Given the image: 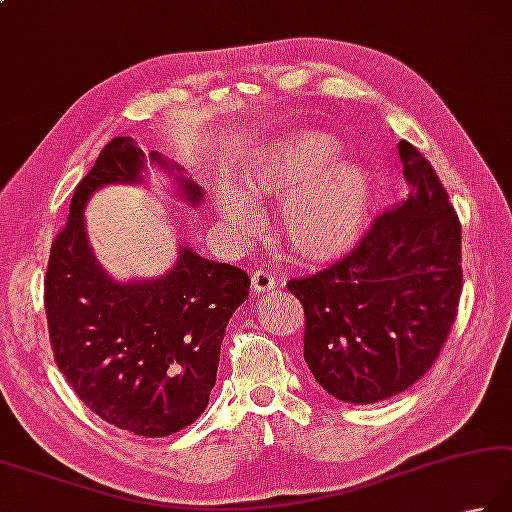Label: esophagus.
Instances as JSON below:
<instances>
[{
    "mask_svg": "<svg viewBox=\"0 0 512 512\" xmlns=\"http://www.w3.org/2000/svg\"><path fill=\"white\" fill-rule=\"evenodd\" d=\"M250 286H253L255 293H268V290L277 286V279L268 270H255L253 277H250Z\"/></svg>",
    "mask_w": 512,
    "mask_h": 512,
    "instance_id": "obj_1",
    "label": "esophagus"
}]
</instances>
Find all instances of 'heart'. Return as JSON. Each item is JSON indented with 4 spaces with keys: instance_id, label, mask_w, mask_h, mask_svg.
Returning a JSON list of instances; mask_svg holds the SVG:
<instances>
[{
    "instance_id": "b5f03b06",
    "label": "heart",
    "mask_w": 512,
    "mask_h": 512,
    "mask_svg": "<svg viewBox=\"0 0 512 512\" xmlns=\"http://www.w3.org/2000/svg\"><path fill=\"white\" fill-rule=\"evenodd\" d=\"M339 146L333 137L299 130L275 139L242 177L244 195L224 186L217 208L237 235L257 226L253 202L286 197L279 208V230L290 248L306 259L346 253L364 233L373 204L366 170L353 162H333Z\"/></svg>"
}]
</instances>
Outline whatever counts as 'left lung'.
<instances>
[{"label": "left lung", "mask_w": 512, "mask_h": 512, "mask_svg": "<svg viewBox=\"0 0 512 512\" xmlns=\"http://www.w3.org/2000/svg\"><path fill=\"white\" fill-rule=\"evenodd\" d=\"M408 197L337 264L286 284L304 306V359L326 393L375 404L435 364L462 295V224L435 168L399 142Z\"/></svg>", "instance_id": "1"}]
</instances>
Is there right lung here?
<instances>
[{
	"label": "right lung",
	"instance_id": "1",
	"mask_svg": "<svg viewBox=\"0 0 512 512\" xmlns=\"http://www.w3.org/2000/svg\"><path fill=\"white\" fill-rule=\"evenodd\" d=\"M146 159L173 175L190 206L202 202L204 188L164 155L146 157L130 137L110 139L77 184L68 222L50 246L44 308L57 368L75 395L108 424L166 437L206 410L228 319L246 302L250 277L188 244H179L162 277H108L88 246L84 206L106 184L144 182Z\"/></svg>",
	"mask_w": 512,
	"mask_h": 512
}]
</instances>
